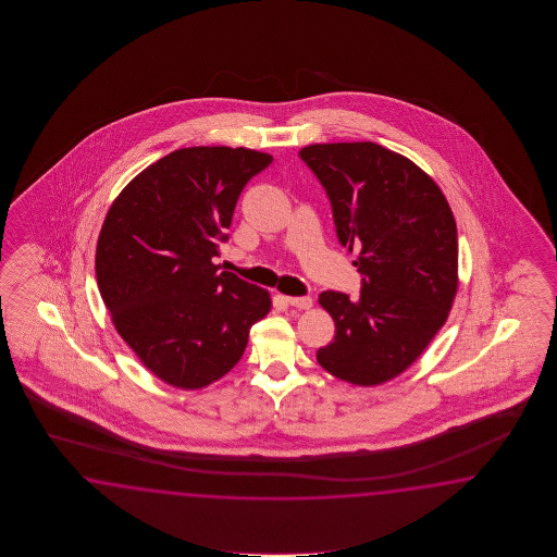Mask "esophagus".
I'll list each match as a JSON object with an SVG mask.
<instances>
[{"mask_svg": "<svg viewBox=\"0 0 557 557\" xmlns=\"http://www.w3.org/2000/svg\"><path fill=\"white\" fill-rule=\"evenodd\" d=\"M286 302L290 307L300 308V310H308L312 307V298L310 296H286Z\"/></svg>", "mask_w": 557, "mask_h": 557, "instance_id": "esophagus-1", "label": "esophagus"}]
</instances>
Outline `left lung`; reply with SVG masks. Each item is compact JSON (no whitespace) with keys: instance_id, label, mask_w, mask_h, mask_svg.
<instances>
[{"instance_id":"1","label":"left lung","mask_w":557,"mask_h":557,"mask_svg":"<svg viewBox=\"0 0 557 557\" xmlns=\"http://www.w3.org/2000/svg\"><path fill=\"white\" fill-rule=\"evenodd\" d=\"M298 157L326 190L341 245L358 249V300L320 293L336 326L319 348L336 379L374 386L398 376L448 319L458 288V231L438 185L376 143L308 145Z\"/></svg>"}]
</instances>
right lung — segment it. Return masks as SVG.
Wrapping results in <instances>:
<instances>
[{"mask_svg":"<svg viewBox=\"0 0 557 557\" xmlns=\"http://www.w3.org/2000/svg\"><path fill=\"white\" fill-rule=\"evenodd\" d=\"M273 157L245 147L165 154L121 190L101 226L95 274L113 324L145 367L195 391L225 376L271 295L219 271L245 185Z\"/></svg>","mask_w":557,"mask_h":557,"instance_id":"add662e5","label":"right lung"}]
</instances>
